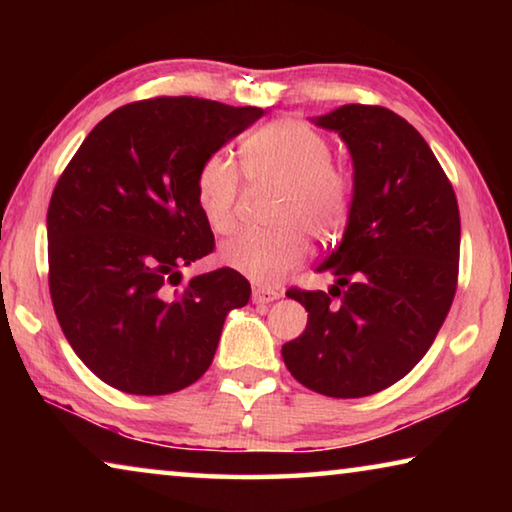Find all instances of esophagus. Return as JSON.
<instances>
[{"label":"esophagus","instance_id":"esophagus-1","mask_svg":"<svg viewBox=\"0 0 512 512\" xmlns=\"http://www.w3.org/2000/svg\"><path fill=\"white\" fill-rule=\"evenodd\" d=\"M280 298V293L273 291V289H266V287H255L253 289V302L255 305H266V302H273Z\"/></svg>","mask_w":512,"mask_h":512}]
</instances>
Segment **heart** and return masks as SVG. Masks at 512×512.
Segmentation results:
<instances>
[{"label":"heart","mask_w":512,"mask_h":512,"mask_svg":"<svg viewBox=\"0 0 512 512\" xmlns=\"http://www.w3.org/2000/svg\"><path fill=\"white\" fill-rule=\"evenodd\" d=\"M246 178L259 187H280L273 223L266 235H241L223 244L221 262L253 282L271 284L305 262L311 232L318 241L334 239L348 221L352 176L329 158V142L302 121L284 119L257 128L241 144ZM241 180L235 164L210 155L198 169L196 203L216 235L237 228Z\"/></svg>","instance_id":"heart-1"}]
</instances>
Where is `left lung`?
I'll return each mask as SVG.
<instances>
[{
    "label": "left lung",
    "mask_w": 512,
    "mask_h": 512,
    "mask_svg": "<svg viewBox=\"0 0 512 512\" xmlns=\"http://www.w3.org/2000/svg\"><path fill=\"white\" fill-rule=\"evenodd\" d=\"M311 121L348 144L354 189L318 266L332 289L287 291L309 318L282 359L302 386L348 400L393 386L431 348L456 293L461 216L429 144L393 110L348 103Z\"/></svg>",
    "instance_id": "8db88e82"
}]
</instances>
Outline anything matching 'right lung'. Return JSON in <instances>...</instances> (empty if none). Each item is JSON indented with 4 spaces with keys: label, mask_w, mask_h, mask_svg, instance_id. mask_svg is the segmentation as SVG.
I'll return each mask as SVG.
<instances>
[{
    "label": "right lung",
    "mask_w": 512,
    "mask_h": 512,
    "mask_svg": "<svg viewBox=\"0 0 512 512\" xmlns=\"http://www.w3.org/2000/svg\"><path fill=\"white\" fill-rule=\"evenodd\" d=\"M264 115L194 97L135 101L85 137L47 212L49 293L65 339L108 386L183 391L205 375L250 284L232 268L183 282L214 250L196 203L201 164Z\"/></svg>",
    "instance_id": "obj_1"
}]
</instances>
